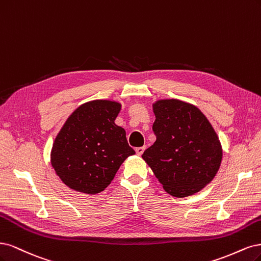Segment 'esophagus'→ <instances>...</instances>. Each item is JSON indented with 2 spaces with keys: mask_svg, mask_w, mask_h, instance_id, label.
<instances>
[{
  "mask_svg": "<svg viewBox=\"0 0 261 261\" xmlns=\"http://www.w3.org/2000/svg\"><path fill=\"white\" fill-rule=\"evenodd\" d=\"M144 149H145V146L137 147V148H136V152H137V154H138V155H142V154H143V152H144Z\"/></svg>",
  "mask_w": 261,
  "mask_h": 261,
  "instance_id": "1",
  "label": "esophagus"
}]
</instances>
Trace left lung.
Segmentation results:
<instances>
[{
	"mask_svg": "<svg viewBox=\"0 0 261 261\" xmlns=\"http://www.w3.org/2000/svg\"><path fill=\"white\" fill-rule=\"evenodd\" d=\"M156 141L142 157L167 193L195 194L214 179L222 159L220 141L199 109L179 99L154 104Z\"/></svg>",
	"mask_w": 261,
	"mask_h": 261,
	"instance_id": "left-lung-1",
	"label": "left lung"
}]
</instances>
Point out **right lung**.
<instances>
[{
    "label": "right lung",
    "instance_id": "1",
    "mask_svg": "<svg viewBox=\"0 0 261 261\" xmlns=\"http://www.w3.org/2000/svg\"><path fill=\"white\" fill-rule=\"evenodd\" d=\"M120 104L92 100L78 107L65 122L52 148L51 163L70 189L96 194L111 184L130 155L125 131L115 123Z\"/></svg>",
    "mask_w": 261,
    "mask_h": 261
}]
</instances>
